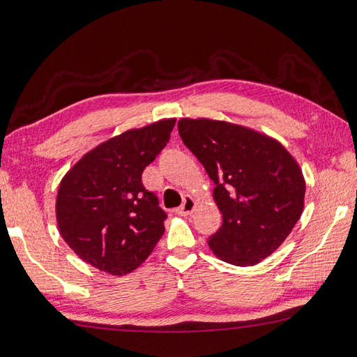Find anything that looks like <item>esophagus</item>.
Masks as SVG:
<instances>
[{
	"label": "esophagus",
	"instance_id": "obj_1",
	"mask_svg": "<svg viewBox=\"0 0 357 357\" xmlns=\"http://www.w3.org/2000/svg\"><path fill=\"white\" fill-rule=\"evenodd\" d=\"M195 207H197L195 198L190 197V195H185L183 206H181L179 209H176V212L179 213V215H189V213H192L193 211H195Z\"/></svg>",
	"mask_w": 357,
	"mask_h": 357
}]
</instances>
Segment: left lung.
<instances>
[{"label": "left lung", "instance_id": "left-lung-1", "mask_svg": "<svg viewBox=\"0 0 357 357\" xmlns=\"http://www.w3.org/2000/svg\"><path fill=\"white\" fill-rule=\"evenodd\" d=\"M179 135L213 181L223 223L207 245L222 261L248 267L280 248L304 209L306 181L281 142L236 123L181 119Z\"/></svg>", "mask_w": 357, "mask_h": 357}]
</instances>
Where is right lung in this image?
<instances>
[{"mask_svg":"<svg viewBox=\"0 0 357 357\" xmlns=\"http://www.w3.org/2000/svg\"><path fill=\"white\" fill-rule=\"evenodd\" d=\"M176 119L128 129L102 142L62 178L57 228L77 257L121 276L146 261L164 234L167 213L142 173L167 145Z\"/></svg>","mask_w":357,"mask_h":357,"instance_id":"right-lung-1","label":"right lung"}]
</instances>
